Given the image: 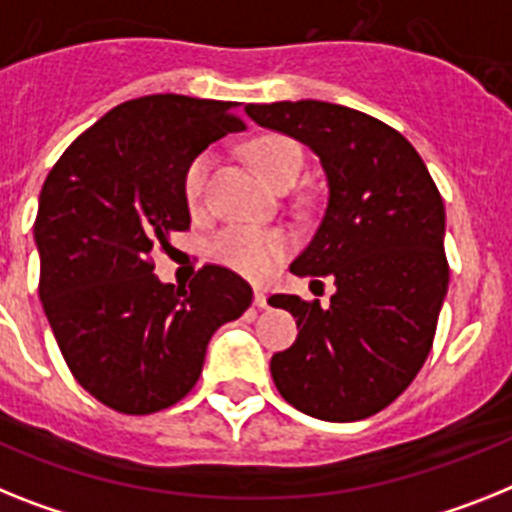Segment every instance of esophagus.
I'll return each mask as SVG.
<instances>
[{
	"label": "esophagus",
	"mask_w": 512,
	"mask_h": 512,
	"mask_svg": "<svg viewBox=\"0 0 512 512\" xmlns=\"http://www.w3.org/2000/svg\"><path fill=\"white\" fill-rule=\"evenodd\" d=\"M255 307H260V309L268 307V294H265L263 289H255Z\"/></svg>",
	"instance_id": "34e87169"
}]
</instances>
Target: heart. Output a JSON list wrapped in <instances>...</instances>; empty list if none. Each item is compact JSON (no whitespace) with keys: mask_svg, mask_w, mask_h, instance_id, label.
I'll return each instance as SVG.
<instances>
[{"mask_svg":"<svg viewBox=\"0 0 512 512\" xmlns=\"http://www.w3.org/2000/svg\"><path fill=\"white\" fill-rule=\"evenodd\" d=\"M249 161L273 187H283L299 179L304 169L302 148L283 135H263L249 145ZM213 169V156L200 153L184 171V197L190 208H200ZM291 239L278 229H255V226H229L210 242V257L226 268L249 278L270 276L283 257L289 255Z\"/></svg>","mask_w":512,"mask_h":512,"instance_id":"obj_1","label":"heart"}]
</instances>
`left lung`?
<instances>
[{"mask_svg": "<svg viewBox=\"0 0 512 512\" xmlns=\"http://www.w3.org/2000/svg\"><path fill=\"white\" fill-rule=\"evenodd\" d=\"M244 111L307 145L328 179L325 216L291 273L330 278L336 294L328 307L270 296L299 328L294 346L273 354L270 375L302 414L367 419L409 388L435 341L450 278L442 197L414 145L369 114L328 101Z\"/></svg>", "mask_w": 512, "mask_h": 512, "instance_id": "8db88e82", "label": "left lung"}]
</instances>
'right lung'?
I'll list each match as a JSON object with an SVG mask.
<instances>
[{"label":"right lung","instance_id":"right-lung-1","mask_svg":"<svg viewBox=\"0 0 512 512\" xmlns=\"http://www.w3.org/2000/svg\"><path fill=\"white\" fill-rule=\"evenodd\" d=\"M234 109L176 93L124 101L46 176L33 226L38 294L70 372L109 409L143 416L182 401L210 336L252 304L249 283L221 265L197 270L190 289L153 273V252L190 229V161L244 130Z\"/></svg>","mask_w":512,"mask_h":512}]
</instances>
